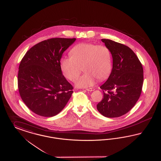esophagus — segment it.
I'll use <instances>...</instances> for the list:
<instances>
[{"label":"esophagus","instance_id":"1","mask_svg":"<svg viewBox=\"0 0 161 161\" xmlns=\"http://www.w3.org/2000/svg\"><path fill=\"white\" fill-rule=\"evenodd\" d=\"M86 89V91H90V92H92L93 91H94L95 90V89L94 88H87V89Z\"/></svg>","mask_w":161,"mask_h":161}]
</instances>
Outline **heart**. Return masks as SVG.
Instances as JSON below:
<instances>
[{"instance_id": "b5f03b06", "label": "heart", "mask_w": 161, "mask_h": 161, "mask_svg": "<svg viewBox=\"0 0 161 161\" xmlns=\"http://www.w3.org/2000/svg\"><path fill=\"white\" fill-rule=\"evenodd\" d=\"M70 56L61 59V70L68 79L74 81L83 69L85 73L75 83L78 87L92 86L97 78L104 80L111 72L112 58L107 46L81 43L70 50Z\"/></svg>"}]
</instances>
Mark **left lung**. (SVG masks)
Instances as JSON below:
<instances>
[{
  "label": "left lung",
  "instance_id": "obj_1",
  "mask_svg": "<svg viewBox=\"0 0 161 161\" xmlns=\"http://www.w3.org/2000/svg\"><path fill=\"white\" fill-rule=\"evenodd\" d=\"M109 49L113 68L107 81L100 86L103 98L97 108L101 115L116 118L134 107L141 95L144 81L143 68L129 47L109 39H101Z\"/></svg>",
  "mask_w": 161,
  "mask_h": 161
}]
</instances>
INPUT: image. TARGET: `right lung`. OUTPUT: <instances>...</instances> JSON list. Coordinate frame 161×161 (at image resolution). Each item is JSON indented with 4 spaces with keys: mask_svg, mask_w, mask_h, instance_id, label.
Masks as SVG:
<instances>
[{
    "mask_svg": "<svg viewBox=\"0 0 161 161\" xmlns=\"http://www.w3.org/2000/svg\"><path fill=\"white\" fill-rule=\"evenodd\" d=\"M76 38H53L30 49L20 61L18 88L24 103L37 115L51 117L68 103L73 87L63 76L60 60Z\"/></svg>",
    "mask_w": 161,
    "mask_h": 161,
    "instance_id": "obj_1",
    "label": "right lung"
}]
</instances>
